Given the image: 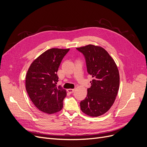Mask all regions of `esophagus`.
I'll use <instances>...</instances> for the list:
<instances>
[{"instance_id":"1","label":"esophagus","mask_w":147,"mask_h":147,"mask_svg":"<svg viewBox=\"0 0 147 147\" xmlns=\"http://www.w3.org/2000/svg\"><path fill=\"white\" fill-rule=\"evenodd\" d=\"M67 92L69 93H72L73 92H74L75 91V89H69L67 90Z\"/></svg>"}]
</instances>
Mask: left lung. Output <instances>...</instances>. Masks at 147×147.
Masks as SVG:
<instances>
[{
	"mask_svg": "<svg viewBox=\"0 0 147 147\" xmlns=\"http://www.w3.org/2000/svg\"><path fill=\"white\" fill-rule=\"evenodd\" d=\"M85 57L87 72L93 80L87 96L80 102L81 110L90 116H101L113 104L119 87V74L116 64L101 47L89 45L78 48Z\"/></svg>",
	"mask_w": 147,
	"mask_h": 147,
	"instance_id": "obj_1",
	"label": "left lung"
}]
</instances>
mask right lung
<instances>
[{"label":"right lung","instance_id":"add662e5","mask_svg":"<svg viewBox=\"0 0 147 147\" xmlns=\"http://www.w3.org/2000/svg\"><path fill=\"white\" fill-rule=\"evenodd\" d=\"M69 49H48L32 63L27 72L26 92L35 106L44 113H54L63 107L66 91L60 86H57V72Z\"/></svg>","mask_w":147,"mask_h":147}]
</instances>
